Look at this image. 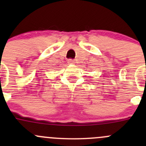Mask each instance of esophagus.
Listing matches in <instances>:
<instances>
[{
    "label": "esophagus",
    "mask_w": 146,
    "mask_h": 146,
    "mask_svg": "<svg viewBox=\"0 0 146 146\" xmlns=\"http://www.w3.org/2000/svg\"><path fill=\"white\" fill-rule=\"evenodd\" d=\"M68 64H74V61L72 59H69L68 61Z\"/></svg>",
    "instance_id": "obj_1"
}]
</instances>
